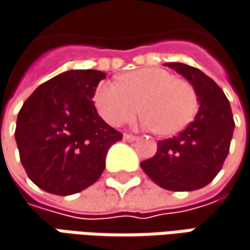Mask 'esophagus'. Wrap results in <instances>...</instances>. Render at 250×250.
<instances>
[{"label":"esophagus","instance_id":"obj_1","mask_svg":"<svg viewBox=\"0 0 250 250\" xmlns=\"http://www.w3.org/2000/svg\"><path fill=\"white\" fill-rule=\"evenodd\" d=\"M123 139H125V141H134L137 137H136V136H133V134H125V136H123Z\"/></svg>","mask_w":250,"mask_h":250}]
</instances>
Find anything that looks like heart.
I'll use <instances>...</instances> for the list:
<instances>
[{"instance_id": "obj_1", "label": "heart", "mask_w": 250, "mask_h": 250, "mask_svg": "<svg viewBox=\"0 0 250 250\" xmlns=\"http://www.w3.org/2000/svg\"><path fill=\"white\" fill-rule=\"evenodd\" d=\"M99 114L111 125L131 122L140 110L141 123L163 136L180 133L199 107L198 93L188 81L177 79L160 67H143L125 73L119 82H102L95 90Z\"/></svg>"}]
</instances>
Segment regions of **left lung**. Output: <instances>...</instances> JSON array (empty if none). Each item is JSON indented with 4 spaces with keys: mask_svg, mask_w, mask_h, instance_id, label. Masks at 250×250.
I'll return each mask as SVG.
<instances>
[{
    "mask_svg": "<svg viewBox=\"0 0 250 250\" xmlns=\"http://www.w3.org/2000/svg\"><path fill=\"white\" fill-rule=\"evenodd\" d=\"M167 66L195 87L199 110L178 136L160 140L155 155L141 161V168L164 189L194 191L208 185L222 168L235 122L227 96L211 78L185 63Z\"/></svg>",
    "mask_w": 250,
    "mask_h": 250,
    "instance_id": "obj_1",
    "label": "left lung"
}]
</instances>
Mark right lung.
Listing matches in <instances>:
<instances>
[{"label":"right lung","mask_w":250,"mask_h":250,"mask_svg":"<svg viewBox=\"0 0 250 250\" xmlns=\"http://www.w3.org/2000/svg\"><path fill=\"white\" fill-rule=\"evenodd\" d=\"M106 75L76 69L42 83L17 119L15 140L29 180L55 195H72L95 184L107 150L123 134L95 107V90Z\"/></svg>","instance_id":"add662e5"}]
</instances>
